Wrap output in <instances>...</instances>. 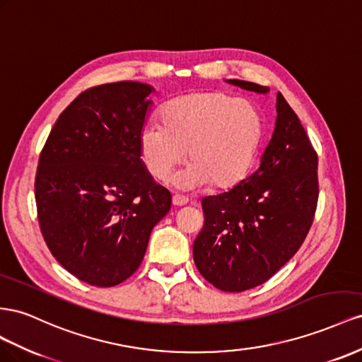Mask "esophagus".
<instances>
[{
	"mask_svg": "<svg viewBox=\"0 0 362 362\" xmlns=\"http://www.w3.org/2000/svg\"><path fill=\"white\" fill-rule=\"evenodd\" d=\"M188 202L189 200L187 197H183V195H174V197H173V204L177 206V208H180V206L188 204Z\"/></svg>",
	"mask_w": 362,
	"mask_h": 362,
	"instance_id": "obj_1",
	"label": "esophagus"
}]
</instances>
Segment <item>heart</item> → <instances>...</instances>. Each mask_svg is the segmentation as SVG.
Masks as SVG:
<instances>
[{
    "label": "heart",
    "mask_w": 362,
    "mask_h": 362,
    "mask_svg": "<svg viewBox=\"0 0 362 362\" xmlns=\"http://www.w3.org/2000/svg\"><path fill=\"white\" fill-rule=\"evenodd\" d=\"M162 126L148 124L139 135L142 159L154 179L165 182L187 156L191 163L175 175L177 189L214 183L232 188L249 174L262 138V118L252 101L220 90L171 100L160 112Z\"/></svg>",
    "instance_id": "heart-1"
}]
</instances>
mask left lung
<instances>
[{
	"label": "left lung",
	"mask_w": 362,
	"mask_h": 362,
	"mask_svg": "<svg viewBox=\"0 0 362 362\" xmlns=\"http://www.w3.org/2000/svg\"><path fill=\"white\" fill-rule=\"evenodd\" d=\"M268 94L270 88L226 80ZM276 124L261 163L232 189L202 200L204 226L194 241V262L221 291L241 293L268 281L300 249L318 199L317 153L281 92Z\"/></svg>",
	"instance_id": "8db88e82"
}]
</instances>
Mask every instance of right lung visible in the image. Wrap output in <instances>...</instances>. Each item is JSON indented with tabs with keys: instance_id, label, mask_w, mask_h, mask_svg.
<instances>
[{
	"instance_id": "right-lung-1",
	"label": "right lung",
	"mask_w": 362,
	"mask_h": 362,
	"mask_svg": "<svg viewBox=\"0 0 362 362\" xmlns=\"http://www.w3.org/2000/svg\"><path fill=\"white\" fill-rule=\"evenodd\" d=\"M154 88H90L60 113L40 153L37 218L48 249L80 281L113 286L138 270L171 194L141 159Z\"/></svg>"
}]
</instances>
